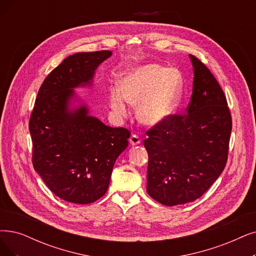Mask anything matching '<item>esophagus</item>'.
I'll return each mask as SVG.
<instances>
[{
  "label": "esophagus",
  "mask_w": 256,
  "mask_h": 256,
  "mask_svg": "<svg viewBox=\"0 0 256 256\" xmlns=\"http://www.w3.org/2000/svg\"><path fill=\"white\" fill-rule=\"evenodd\" d=\"M129 142H130L131 146H136V145L140 144V138L136 134H131V136L129 138Z\"/></svg>",
  "instance_id": "obj_1"
}]
</instances>
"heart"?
I'll return each instance as SVG.
<instances>
[{
    "label": "heart",
    "instance_id": "obj_1",
    "mask_svg": "<svg viewBox=\"0 0 256 256\" xmlns=\"http://www.w3.org/2000/svg\"><path fill=\"white\" fill-rule=\"evenodd\" d=\"M184 82L180 71L158 64H145L128 70L120 88L110 91V107L118 116L128 114L129 103L138 106L142 124L156 126L166 120L180 105Z\"/></svg>",
    "mask_w": 256,
    "mask_h": 256
}]
</instances>
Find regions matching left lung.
I'll list each match as a JSON object with an SVG mask.
<instances>
[{"label":"left lung","instance_id":"1","mask_svg":"<svg viewBox=\"0 0 256 256\" xmlns=\"http://www.w3.org/2000/svg\"><path fill=\"white\" fill-rule=\"evenodd\" d=\"M193 88L186 114L170 116L146 134L147 192L165 206L200 198L226 166L232 120L224 91L210 70L189 54Z\"/></svg>","mask_w":256,"mask_h":256}]
</instances>
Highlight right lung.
<instances>
[{
	"mask_svg": "<svg viewBox=\"0 0 256 256\" xmlns=\"http://www.w3.org/2000/svg\"><path fill=\"white\" fill-rule=\"evenodd\" d=\"M109 50L66 58L44 80L29 120L34 170L56 196L90 204L107 192L112 169L128 146L129 130L106 126L80 104L70 108L74 88L91 85Z\"/></svg>",
	"mask_w": 256,
	"mask_h": 256,
	"instance_id": "1",
	"label": "right lung"
}]
</instances>
